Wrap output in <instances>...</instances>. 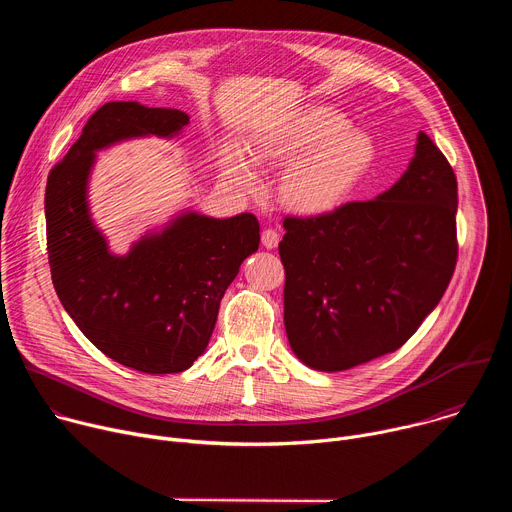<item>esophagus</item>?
<instances>
[{"mask_svg": "<svg viewBox=\"0 0 512 512\" xmlns=\"http://www.w3.org/2000/svg\"><path fill=\"white\" fill-rule=\"evenodd\" d=\"M261 243L267 249H275L277 243H279V233L275 229H265L263 235H261Z\"/></svg>", "mask_w": 512, "mask_h": 512, "instance_id": "esophagus-1", "label": "esophagus"}]
</instances>
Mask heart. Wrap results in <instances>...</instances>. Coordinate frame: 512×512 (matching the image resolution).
Returning <instances> with one entry per match:
<instances>
[{
  "mask_svg": "<svg viewBox=\"0 0 512 512\" xmlns=\"http://www.w3.org/2000/svg\"><path fill=\"white\" fill-rule=\"evenodd\" d=\"M263 164L289 166L279 194L300 214H326L354 192L377 160L375 139L328 105H310L255 143ZM225 168L247 190L257 188V174L241 152H225Z\"/></svg>",
  "mask_w": 512,
  "mask_h": 512,
  "instance_id": "obj_1",
  "label": "heart"
}]
</instances>
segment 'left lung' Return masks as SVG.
<instances>
[{"instance_id": "8db88e82", "label": "left lung", "mask_w": 512, "mask_h": 512, "mask_svg": "<svg viewBox=\"0 0 512 512\" xmlns=\"http://www.w3.org/2000/svg\"><path fill=\"white\" fill-rule=\"evenodd\" d=\"M456 210V174L421 131L407 172L379 198L285 216L283 324L296 356L334 373L401 348L454 275Z\"/></svg>"}]
</instances>
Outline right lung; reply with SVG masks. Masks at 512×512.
Returning a JSON list of instances; mask_svg holds the SVG:
<instances>
[{
  "instance_id": "1",
  "label": "right lung",
  "mask_w": 512,
  "mask_h": 512,
  "mask_svg": "<svg viewBox=\"0 0 512 512\" xmlns=\"http://www.w3.org/2000/svg\"><path fill=\"white\" fill-rule=\"evenodd\" d=\"M188 123V113L172 107L105 103L50 170L44 196L58 300L103 354L148 375L182 373L204 352L227 287L259 249V221L251 212L223 221L190 212L115 257L91 223L87 178L105 145L172 137Z\"/></svg>"
}]
</instances>
